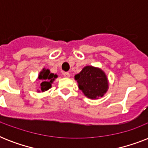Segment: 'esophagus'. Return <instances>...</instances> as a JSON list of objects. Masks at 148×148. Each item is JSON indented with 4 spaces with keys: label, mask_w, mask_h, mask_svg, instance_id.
<instances>
[{
    "label": "esophagus",
    "mask_w": 148,
    "mask_h": 148,
    "mask_svg": "<svg viewBox=\"0 0 148 148\" xmlns=\"http://www.w3.org/2000/svg\"><path fill=\"white\" fill-rule=\"evenodd\" d=\"M64 77L68 78V77H70V73H68V72H64Z\"/></svg>",
    "instance_id": "obj_1"
}]
</instances>
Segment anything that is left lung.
I'll return each mask as SVG.
<instances>
[{
	"instance_id": "1",
	"label": "left lung",
	"mask_w": 148,
	"mask_h": 148,
	"mask_svg": "<svg viewBox=\"0 0 148 148\" xmlns=\"http://www.w3.org/2000/svg\"><path fill=\"white\" fill-rule=\"evenodd\" d=\"M79 89L90 99L102 97L109 88L107 75L101 68L86 66L79 74L74 76Z\"/></svg>"
}]
</instances>
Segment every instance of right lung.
<instances>
[{
  "label": "right lung",
  "instance_id": "right-lung-1",
  "mask_svg": "<svg viewBox=\"0 0 148 148\" xmlns=\"http://www.w3.org/2000/svg\"><path fill=\"white\" fill-rule=\"evenodd\" d=\"M57 77H58V75L56 74H54L53 73H51L49 69L43 68L38 77V80L40 81V90L44 92V91L49 90L52 86L51 84H53L55 78ZM38 91H40V90H38Z\"/></svg>",
  "mask_w": 148,
  "mask_h": 148
}]
</instances>
